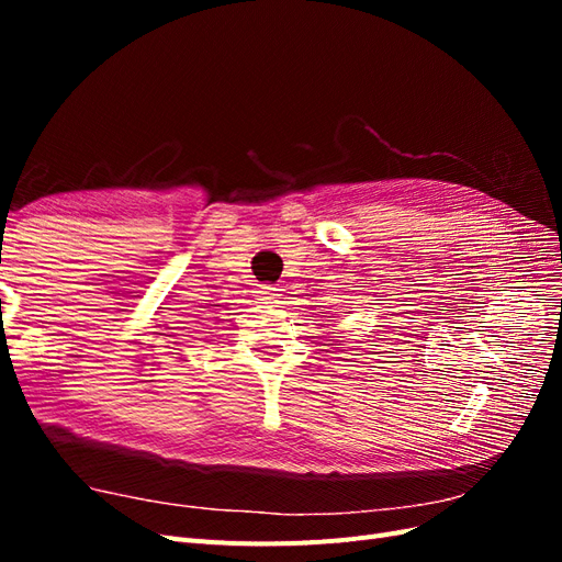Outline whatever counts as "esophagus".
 I'll return each mask as SVG.
<instances>
[{
  "label": "esophagus",
  "mask_w": 562,
  "mask_h": 562,
  "mask_svg": "<svg viewBox=\"0 0 562 562\" xmlns=\"http://www.w3.org/2000/svg\"><path fill=\"white\" fill-rule=\"evenodd\" d=\"M277 291H279V288H274V285H262L260 291H258V300H262L265 304H271V302L279 297Z\"/></svg>",
  "instance_id": "obj_1"
}]
</instances>
